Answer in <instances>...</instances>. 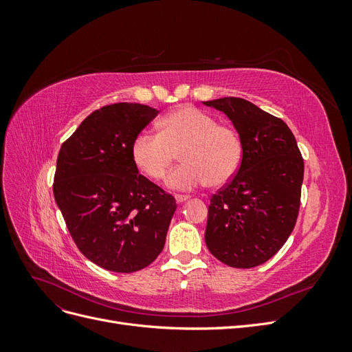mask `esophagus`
Returning a JSON list of instances; mask_svg holds the SVG:
<instances>
[{
    "label": "esophagus",
    "instance_id": "1",
    "mask_svg": "<svg viewBox=\"0 0 352 352\" xmlns=\"http://www.w3.org/2000/svg\"><path fill=\"white\" fill-rule=\"evenodd\" d=\"M175 198H176V201L179 202V204H182V202H185V201L189 199L188 195H175Z\"/></svg>",
    "mask_w": 352,
    "mask_h": 352
}]
</instances>
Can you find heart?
<instances>
[{"label": "heart", "instance_id": "b5f03b06", "mask_svg": "<svg viewBox=\"0 0 352 352\" xmlns=\"http://www.w3.org/2000/svg\"><path fill=\"white\" fill-rule=\"evenodd\" d=\"M160 132L142 131L132 144V160L153 180L166 177L179 157L184 164L167 177V185L190 190L208 182L221 186L236 175L242 162V142L232 127L195 107H180L158 123Z\"/></svg>", "mask_w": 352, "mask_h": 352}]
</instances>
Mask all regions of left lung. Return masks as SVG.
Returning a JSON list of instances; mask_svg holds the SVG:
<instances>
[{
    "label": "left lung",
    "mask_w": 352,
    "mask_h": 352,
    "mask_svg": "<svg viewBox=\"0 0 352 352\" xmlns=\"http://www.w3.org/2000/svg\"><path fill=\"white\" fill-rule=\"evenodd\" d=\"M204 104L229 117L242 142L236 175L210 199L206 243L221 263L251 269L270 260L295 228L304 160L279 117L243 98Z\"/></svg>",
    "instance_id": "left-lung-1"
}]
</instances>
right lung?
Instances as JSON below:
<instances>
[{
  "label": "right lung",
  "instance_id": "right-lung-1",
  "mask_svg": "<svg viewBox=\"0 0 352 352\" xmlns=\"http://www.w3.org/2000/svg\"><path fill=\"white\" fill-rule=\"evenodd\" d=\"M157 114L142 104L105 105L60 148L56 202L79 251L105 270L138 272L164 248L176 199L132 160L133 140Z\"/></svg>",
  "mask_w": 352,
  "mask_h": 352
}]
</instances>
